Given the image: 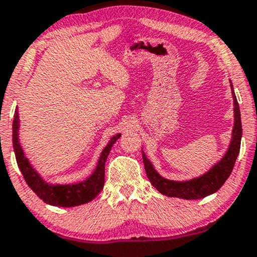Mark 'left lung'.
<instances>
[{
	"mask_svg": "<svg viewBox=\"0 0 257 257\" xmlns=\"http://www.w3.org/2000/svg\"><path fill=\"white\" fill-rule=\"evenodd\" d=\"M232 86L233 85L230 84V87ZM232 94L234 102V128L232 134V142H230L229 149H228L227 154L224 155L223 159L219 161L217 165L213 166L206 174L199 177V178L187 180V182H174V180L165 179L154 170L151 162L146 159L145 154L143 151V160L144 166H145L146 176H148L151 184L161 194L171 197H182V199L187 200H196L202 199V197L216 193L224 184L225 180L228 179V177L232 173L234 163H235L236 157H238L239 150H240L241 133H243L239 103L236 101L235 94H234L233 90Z\"/></svg>",
	"mask_w": 257,
	"mask_h": 257,
	"instance_id": "left-lung-1",
	"label": "left lung"
}]
</instances>
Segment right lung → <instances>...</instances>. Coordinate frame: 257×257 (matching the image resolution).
Instances as JSON below:
<instances>
[{
  "label": "right lung",
  "instance_id": "right-lung-1",
  "mask_svg": "<svg viewBox=\"0 0 257 257\" xmlns=\"http://www.w3.org/2000/svg\"><path fill=\"white\" fill-rule=\"evenodd\" d=\"M18 126L19 118L18 112L16 111L13 120V148L14 152H16L17 163H18L19 170L23 174L27 184L29 185L30 189L36 195L40 197L42 201L52 205V206L73 207L91 201L102 190L103 184H105V163L107 156L111 151L112 145L117 142L120 134H117L115 137L112 138L108 145L103 149L100 160H98L96 170L90 176V178L78 183V184L50 185L41 179V177L30 166L29 161L25 159L24 152L18 142Z\"/></svg>",
  "mask_w": 257,
  "mask_h": 257
}]
</instances>
